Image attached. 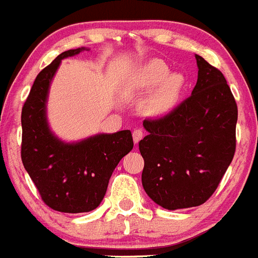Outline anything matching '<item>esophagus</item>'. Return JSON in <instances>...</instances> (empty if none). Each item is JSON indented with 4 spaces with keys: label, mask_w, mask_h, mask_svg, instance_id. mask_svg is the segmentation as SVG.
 Returning <instances> with one entry per match:
<instances>
[{
    "label": "esophagus",
    "mask_w": 258,
    "mask_h": 258,
    "mask_svg": "<svg viewBox=\"0 0 258 258\" xmlns=\"http://www.w3.org/2000/svg\"><path fill=\"white\" fill-rule=\"evenodd\" d=\"M143 136H144V132H143V130L135 128L134 131H132V138H134V143H135V144H138V143L142 140Z\"/></svg>",
    "instance_id": "1"
}]
</instances>
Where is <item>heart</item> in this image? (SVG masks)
<instances>
[{"label":"heart","mask_w":258,"mask_h":258,"mask_svg":"<svg viewBox=\"0 0 258 258\" xmlns=\"http://www.w3.org/2000/svg\"><path fill=\"white\" fill-rule=\"evenodd\" d=\"M138 87L142 89H156L148 96L143 110L149 115H158L170 110L184 88V78L180 74H170V69L161 59H152L140 69Z\"/></svg>","instance_id":"obj_1"}]
</instances>
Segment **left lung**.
<instances>
[{"label": "left lung", "mask_w": 258, "mask_h": 258, "mask_svg": "<svg viewBox=\"0 0 258 258\" xmlns=\"http://www.w3.org/2000/svg\"><path fill=\"white\" fill-rule=\"evenodd\" d=\"M196 57L192 95L166 115L145 119L139 143L145 192L169 210L199 207L214 194L236 148L237 106L225 76Z\"/></svg>", "instance_id": "8db88e82"}]
</instances>
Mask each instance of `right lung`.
Wrapping results in <instances>:
<instances>
[{
    "label": "right lung",
    "instance_id": "right-lung-1",
    "mask_svg": "<svg viewBox=\"0 0 258 258\" xmlns=\"http://www.w3.org/2000/svg\"><path fill=\"white\" fill-rule=\"evenodd\" d=\"M86 48L66 50L36 76L22 109V162L42 201L62 213L96 209L106 194L109 179L134 148L130 130L98 134L78 143H64L46 122L50 82L63 58Z\"/></svg>",
    "mask_w": 258,
    "mask_h": 258
}]
</instances>
